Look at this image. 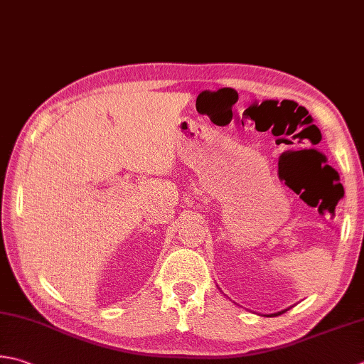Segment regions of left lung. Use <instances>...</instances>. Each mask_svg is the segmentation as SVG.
Returning a JSON list of instances; mask_svg holds the SVG:
<instances>
[{"label":"left lung","instance_id":"1","mask_svg":"<svg viewBox=\"0 0 364 364\" xmlns=\"http://www.w3.org/2000/svg\"><path fill=\"white\" fill-rule=\"evenodd\" d=\"M282 312H286V311H281V312H276V314H272V316H281Z\"/></svg>","mask_w":364,"mask_h":364}]
</instances>
